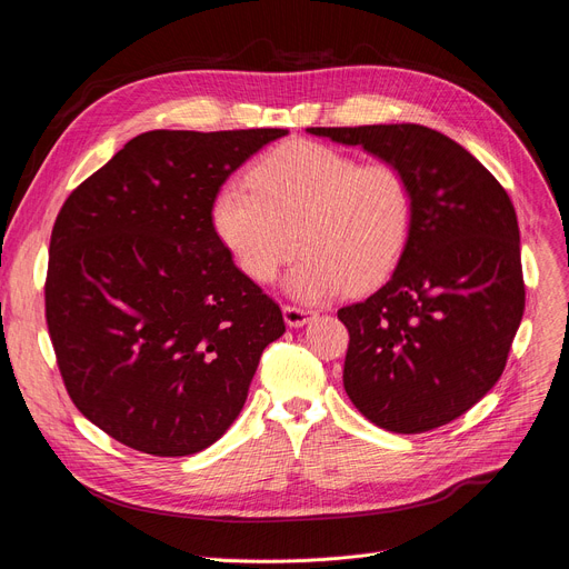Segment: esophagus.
Returning <instances> with one entry per match:
<instances>
[{"label": "esophagus", "mask_w": 569, "mask_h": 569, "mask_svg": "<svg viewBox=\"0 0 569 569\" xmlns=\"http://www.w3.org/2000/svg\"><path fill=\"white\" fill-rule=\"evenodd\" d=\"M282 312H284V321H287V326H291V328H300V326H306L308 321H312L315 319V310H306V308H296V306H284L282 308Z\"/></svg>", "instance_id": "1"}]
</instances>
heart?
Returning <instances> with one entry per match:
<instances>
[{
    "label": "heart",
    "mask_w": 569,
    "mask_h": 569,
    "mask_svg": "<svg viewBox=\"0 0 569 569\" xmlns=\"http://www.w3.org/2000/svg\"><path fill=\"white\" fill-rule=\"evenodd\" d=\"M416 197L402 167L310 140H291L266 153L250 183H222L211 222L239 269L271 282L291 257V296L317 303L383 280L411 239Z\"/></svg>",
    "instance_id": "heart-1"
}]
</instances>
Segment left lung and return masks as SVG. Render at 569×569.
I'll use <instances>...</instances> for the list:
<instances>
[{"mask_svg": "<svg viewBox=\"0 0 569 569\" xmlns=\"http://www.w3.org/2000/svg\"><path fill=\"white\" fill-rule=\"evenodd\" d=\"M308 130L402 167L416 197L411 239L390 280L338 310L349 330L345 390L388 431L448 425L503 375L523 317L510 197L482 162L427 126Z\"/></svg>", "mask_w": 569, "mask_h": 569, "instance_id": "1", "label": "left lung"}]
</instances>
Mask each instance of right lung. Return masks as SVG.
<instances>
[{"label": "right lung", "instance_id": "obj_1", "mask_svg": "<svg viewBox=\"0 0 569 569\" xmlns=\"http://www.w3.org/2000/svg\"><path fill=\"white\" fill-rule=\"evenodd\" d=\"M284 128L149 130L66 199L46 321L78 411L156 457L216 443L284 319L211 222L220 186Z\"/></svg>", "mask_w": 569, "mask_h": 569}]
</instances>
